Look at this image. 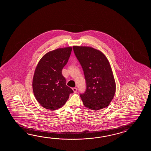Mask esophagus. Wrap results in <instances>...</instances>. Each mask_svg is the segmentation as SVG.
Returning a JSON list of instances; mask_svg holds the SVG:
<instances>
[{
    "label": "esophagus",
    "instance_id": "1",
    "mask_svg": "<svg viewBox=\"0 0 151 151\" xmlns=\"http://www.w3.org/2000/svg\"><path fill=\"white\" fill-rule=\"evenodd\" d=\"M72 90L73 91V92H74V93H77V88L76 87H73V88H72Z\"/></svg>",
    "mask_w": 151,
    "mask_h": 151
}]
</instances>
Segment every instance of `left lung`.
Instances as JSON below:
<instances>
[{
    "mask_svg": "<svg viewBox=\"0 0 151 151\" xmlns=\"http://www.w3.org/2000/svg\"><path fill=\"white\" fill-rule=\"evenodd\" d=\"M74 54L83 68L86 90L80 95L83 105L92 110L109 106L116 85L109 61L103 52L89 46H73Z\"/></svg>",
    "mask_w": 151,
    "mask_h": 151,
    "instance_id": "1",
    "label": "left lung"
}]
</instances>
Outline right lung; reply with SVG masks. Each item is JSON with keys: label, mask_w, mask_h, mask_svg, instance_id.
Masks as SVG:
<instances>
[{"label": "right lung", "mask_w": 151, "mask_h": 151, "mask_svg": "<svg viewBox=\"0 0 151 151\" xmlns=\"http://www.w3.org/2000/svg\"><path fill=\"white\" fill-rule=\"evenodd\" d=\"M72 47L48 52L39 61L33 75L32 88L35 99L46 109L64 106L73 90L66 85L61 71L70 57Z\"/></svg>", "instance_id": "right-lung-1"}]
</instances>
